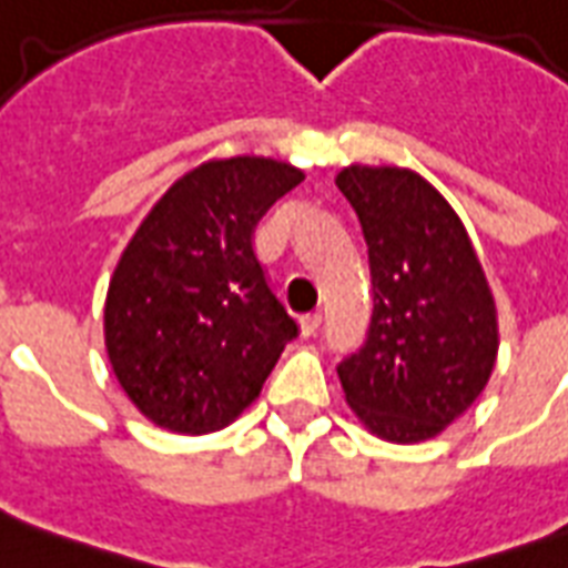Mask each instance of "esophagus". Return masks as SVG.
<instances>
[{"label":"esophagus","mask_w":568,"mask_h":568,"mask_svg":"<svg viewBox=\"0 0 568 568\" xmlns=\"http://www.w3.org/2000/svg\"><path fill=\"white\" fill-rule=\"evenodd\" d=\"M321 329V315L318 312H310V315H303L301 318V333L303 336H315Z\"/></svg>","instance_id":"34e87169"}]
</instances>
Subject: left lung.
<instances>
[{
  "label": "left lung",
  "instance_id": "obj_1",
  "mask_svg": "<svg viewBox=\"0 0 568 568\" xmlns=\"http://www.w3.org/2000/svg\"><path fill=\"white\" fill-rule=\"evenodd\" d=\"M336 185L363 223L374 288L365 345L338 363L347 404L379 439H433L495 368L484 267L457 212L418 173L351 164Z\"/></svg>",
  "mask_w": 568,
  "mask_h": 568
}]
</instances>
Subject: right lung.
Here are the masks:
<instances>
[{"instance_id": "right-lung-1", "label": "right lung", "mask_w": 568, "mask_h": 568, "mask_svg": "<svg viewBox=\"0 0 568 568\" xmlns=\"http://www.w3.org/2000/svg\"><path fill=\"white\" fill-rule=\"evenodd\" d=\"M301 182L274 159L205 162L173 182L123 250L105 297V351L129 400L164 430L226 427L297 338L253 232Z\"/></svg>"}]
</instances>
